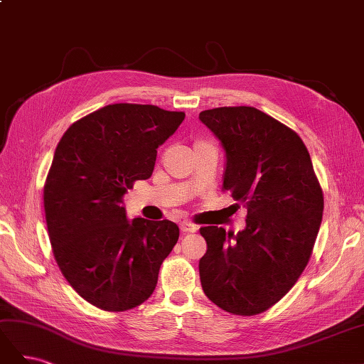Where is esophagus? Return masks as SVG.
Wrapping results in <instances>:
<instances>
[{
  "label": "esophagus",
  "instance_id": "1",
  "mask_svg": "<svg viewBox=\"0 0 364 364\" xmlns=\"http://www.w3.org/2000/svg\"><path fill=\"white\" fill-rule=\"evenodd\" d=\"M197 229H199V226L188 222V220H185V222L181 223V230L183 234H191V232H197Z\"/></svg>",
  "mask_w": 364,
  "mask_h": 364
}]
</instances>
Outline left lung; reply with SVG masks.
<instances>
[{"instance_id":"left-lung-1","label":"left lung","mask_w":364,"mask_h":364,"mask_svg":"<svg viewBox=\"0 0 364 364\" xmlns=\"http://www.w3.org/2000/svg\"><path fill=\"white\" fill-rule=\"evenodd\" d=\"M199 119L225 150L223 190L247 208L237 235L200 228L208 246L199 261L202 289L228 313L259 314L290 291L311 257L321 185L296 132L258 109L215 107Z\"/></svg>"}]
</instances>
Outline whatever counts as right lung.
<instances>
[{
  "label": "right lung",
  "instance_id": "right-lung-1",
  "mask_svg": "<svg viewBox=\"0 0 364 364\" xmlns=\"http://www.w3.org/2000/svg\"><path fill=\"white\" fill-rule=\"evenodd\" d=\"M183 118L153 105H109L75 121L54 151L43 186L54 258L71 287L105 311L147 301L178 243L170 220H127L123 196L150 178L156 149Z\"/></svg>",
  "mask_w": 364,
  "mask_h": 364
}]
</instances>
